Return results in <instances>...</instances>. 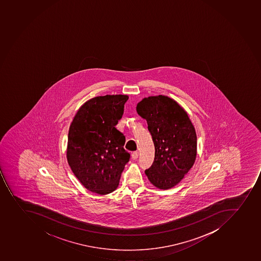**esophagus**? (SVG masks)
Segmentation results:
<instances>
[{"label": "esophagus", "instance_id": "esophagus-1", "mask_svg": "<svg viewBox=\"0 0 261 261\" xmlns=\"http://www.w3.org/2000/svg\"><path fill=\"white\" fill-rule=\"evenodd\" d=\"M138 157H139V152L135 151V152H134V153H132V159H134V160H137Z\"/></svg>", "mask_w": 261, "mask_h": 261}]
</instances>
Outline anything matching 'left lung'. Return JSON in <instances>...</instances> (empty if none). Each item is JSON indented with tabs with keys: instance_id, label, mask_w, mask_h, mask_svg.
I'll list each match as a JSON object with an SVG mask.
<instances>
[{
	"instance_id": "obj_1",
	"label": "left lung",
	"mask_w": 261,
	"mask_h": 261,
	"mask_svg": "<svg viewBox=\"0 0 261 261\" xmlns=\"http://www.w3.org/2000/svg\"><path fill=\"white\" fill-rule=\"evenodd\" d=\"M136 109L147 121L155 148L153 165L145 175L159 189H170L180 182L196 161L195 127L184 108L166 96L145 97Z\"/></svg>"
}]
</instances>
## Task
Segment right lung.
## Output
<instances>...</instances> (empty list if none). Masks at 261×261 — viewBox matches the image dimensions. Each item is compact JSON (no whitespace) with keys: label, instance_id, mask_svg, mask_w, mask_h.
Masks as SVG:
<instances>
[{"label":"right lung","instance_id":"1","mask_svg":"<svg viewBox=\"0 0 261 261\" xmlns=\"http://www.w3.org/2000/svg\"><path fill=\"white\" fill-rule=\"evenodd\" d=\"M127 95H107L87 100L77 111L68 134L66 157L86 189L99 195L114 192L130 153L125 136L116 128Z\"/></svg>","mask_w":261,"mask_h":261}]
</instances>
